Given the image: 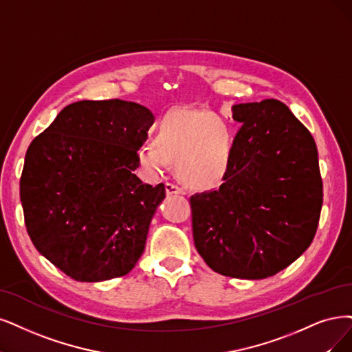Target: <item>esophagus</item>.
Here are the masks:
<instances>
[{
  "label": "esophagus",
  "instance_id": "34e87169",
  "mask_svg": "<svg viewBox=\"0 0 352 352\" xmlns=\"http://www.w3.org/2000/svg\"><path fill=\"white\" fill-rule=\"evenodd\" d=\"M165 191L168 196H173V194H186V190L183 187H179L173 183H166L165 184Z\"/></svg>",
  "mask_w": 352,
  "mask_h": 352
}]
</instances>
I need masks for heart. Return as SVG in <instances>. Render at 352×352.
<instances>
[{
  "mask_svg": "<svg viewBox=\"0 0 352 352\" xmlns=\"http://www.w3.org/2000/svg\"><path fill=\"white\" fill-rule=\"evenodd\" d=\"M235 135L222 116L207 110L178 109L162 116L153 130V143L138 149L139 165L151 175L161 174L168 161L177 175L194 187H212L229 173Z\"/></svg>",
  "mask_w": 352,
  "mask_h": 352,
  "instance_id": "obj_1",
  "label": "heart"
}]
</instances>
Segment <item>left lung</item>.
I'll list each match as a JSON object with an SVG mask.
<instances>
[{
	"mask_svg": "<svg viewBox=\"0 0 352 352\" xmlns=\"http://www.w3.org/2000/svg\"><path fill=\"white\" fill-rule=\"evenodd\" d=\"M242 123L217 190L190 197L194 245L219 274L261 280L300 256L322 209L316 143L278 100L232 107Z\"/></svg>",
	"mask_w": 352,
	"mask_h": 352,
	"instance_id": "1",
	"label": "left lung"
}]
</instances>
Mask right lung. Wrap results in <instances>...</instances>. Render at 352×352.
Instances as JSON below:
<instances>
[{"mask_svg":"<svg viewBox=\"0 0 352 352\" xmlns=\"http://www.w3.org/2000/svg\"><path fill=\"white\" fill-rule=\"evenodd\" d=\"M153 123L123 100L65 107L25 153L20 199L28 233L46 259L76 281L122 277L145 250L165 186L133 174Z\"/></svg>","mask_w":352,"mask_h":352,"instance_id":"1","label":"right lung"}]
</instances>
